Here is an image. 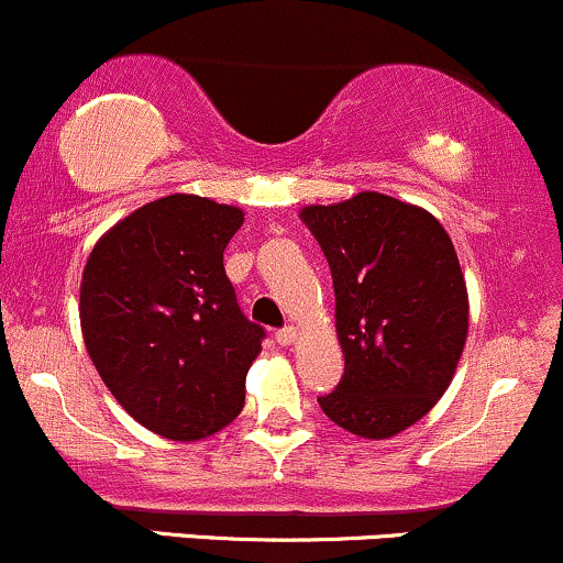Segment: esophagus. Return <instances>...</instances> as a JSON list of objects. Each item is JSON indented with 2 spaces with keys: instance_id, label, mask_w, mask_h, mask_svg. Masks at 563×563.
I'll return each mask as SVG.
<instances>
[{
  "instance_id": "1",
  "label": "esophagus",
  "mask_w": 563,
  "mask_h": 563,
  "mask_svg": "<svg viewBox=\"0 0 563 563\" xmlns=\"http://www.w3.org/2000/svg\"><path fill=\"white\" fill-rule=\"evenodd\" d=\"M296 335H299V331H296L294 325H288V328H280V331L275 333V339L280 346H290L296 341Z\"/></svg>"
}]
</instances>
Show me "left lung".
<instances>
[{
  "instance_id": "1",
  "label": "left lung",
  "mask_w": 563,
  "mask_h": 563,
  "mask_svg": "<svg viewBox=\"0 0 563 563\" xmlns=\"http://www.w3.org/2000/svg\"><path fill=\"white\" fill-rule=\"evenodd\" d=\"M301 222L331 267L344 352V376L318 402L341 429L389 439L437 405L466 346L455 249L429 211L384 192L307 206Z\"/></svg>"
}]
</instances>
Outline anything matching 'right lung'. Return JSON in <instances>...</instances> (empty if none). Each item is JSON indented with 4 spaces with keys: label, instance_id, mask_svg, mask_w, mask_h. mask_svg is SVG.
I'll return each mask as SVG.
<instances>
[{
    "label": "right lung",
    "instance_id": "right-lung-1",
    "mask_svg": "<svg viewBox=\"0 0 563 563\" xmlns=\"http://www.w3.org/2000/svg\"><path fill=\"white\" fill-rule=\"evenodd\" d=\"M243 211L217 200H151L97 241L81 277L89 357L134 421L196 442L235 421L264 328L241 312L224 249Z\"/></svg>",
    "mask_w": 563,
    "mask_h": 563
}]
</instances>
